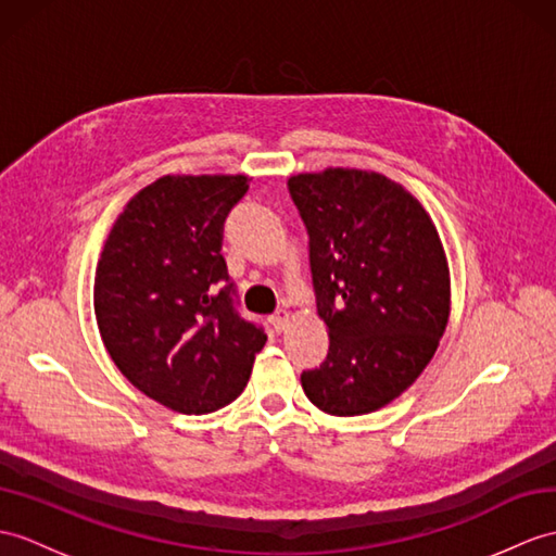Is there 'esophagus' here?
<instances>
[{
    "instance_id": "esophagus-1",
    "label": "esophagus",
    "mask_w": 556,
    "mask_h": 556,
    "mask_svg": "<svg viewBox=\"0 0 556 556\" xmlns=\"http://www.w3.org/2000/svg\"><path fill=\"white\" fill-rule=\"evenodd\" d=\"M289 321H291V315H289V309H277V313L269 317V325L275 327V331L277 333H281L283 329L289 327Z\"/></svg>"
}]
</instances>
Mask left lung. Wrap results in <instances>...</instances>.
<instances>
[{"mask_svg":"<svg viewBox=\"0 0 556 556\" xmlns=\"http://www.w3.org/2000/svg\"><path fill=\"white\" fill-rule=\"evenodd\" d=\"M307 229L325 363L301 374L309 403L337 417L389 405L433 357L450 313L438 231L393 179L331 167L289 179Z\"/></svg>","mask_w":556,"mask_h":556,"instance_id":"obj_1","label":"left lung"}]
</instances>
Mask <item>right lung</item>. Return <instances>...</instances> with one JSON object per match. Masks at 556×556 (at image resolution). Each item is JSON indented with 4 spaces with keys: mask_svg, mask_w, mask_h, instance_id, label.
I'll list each match as a JSON object with an SVG mask.
<instances>
[{
    "mask_svg": "<svg viewBox=\"0 0 556 556\" xmlns=\"http://www.w3.org/2000/svg\"><path fill=\"white\" fill-rule=\"evenodd\" d=\"M243 175H167L115 219L94 277L103 345L123 377L182 415H208L247 389L263 325L239 313L223 225Z\"/></svg>",
    "mask_w": 556,
    "mask_h": 556,
    "instance_id": "right-lung-1",
    "label": "right lung"
}]
</instances>
